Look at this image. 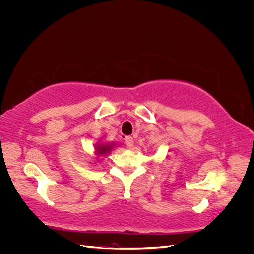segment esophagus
Returning a JSON list of instances; mask_svg holds the SVG:
<instances>
[{
    "label": "esophagus",
    "instance_id": "34e87169",
    "mask_svg": "<svg viewBox=\"0 0 254 254\" xmlns=\"http://www.w3.org/2000/svg\"><path fill=\"white\" fill-rule=\"evenodd\" d=\"M133 143H134L133 137H131V136H126L125 137V145H126L127 148H132Z\"/></svg>",
    "mask_w": 254,
    "mask_h": 254
}]
</instances>
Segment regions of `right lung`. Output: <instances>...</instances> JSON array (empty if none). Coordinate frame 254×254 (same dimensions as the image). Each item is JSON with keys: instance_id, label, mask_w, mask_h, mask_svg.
Listing matches in <instances>:
<instances>
[{"instance_id": "obj_1", "label": "right lung", "mask_w": 254, "mask_h": 254, "mask_svg": "<svg viewBox=\"0 0 254 254\" xmlns=\"http://www.w3.org/2000/svg\"><path fill=\"white\" fill-rule=\"evenodd\" d=\"M115 147L114 143L108 142V143H98L95 145V153L96 156H107L108 153L111 152V150Z\"/></svg>"}]
</instances>
